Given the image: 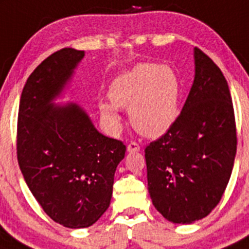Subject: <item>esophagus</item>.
I'll return each mask as SVG.
<instances>
[{
    "instance_id": "34e87169",
    "label": "esophagus",
    "mask_w": 249,
    "mask_h": 249,
    "mask_svg": "<svg viewBox=\"0 0 249 249\" xmlns=\"http://www.w3.org/2000/svg\"><path fill=\"white\" fill-rule=\"evenodd\" d=\"M140 150H141V146H140L139 143H136V142H131V143H128V146H127V151H128V152H139Z\"/></svg>"
}]
</instances>
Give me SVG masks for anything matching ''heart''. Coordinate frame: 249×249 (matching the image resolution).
<instances>
[{
  "label": "heart",
  "mask_w": 249,
  "mask_h": 249,
  "mask_svg": "<svg viewBox=\"0 0 249 249\" xmlns=\"http://www.w3.org/2000/svg\"><path fill=\"white\" fill-rule=\"evenodd\" d=\"M181 89L173 68L142 63L112 83L109 97L116 107L129 108V120L136 131L147 137H159L179 117ZM101 112L108 121L118 118L112 104H102Z\"/></svg>",
  "instance_id": "obj_1"
}]
</instances>
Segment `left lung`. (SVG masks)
<instances>
[{"label": "left lung", "mask_w": 249, "mask_h": 249, "mask_svg": "<svg viewBox=\"0 0 249 249\" xmlns=\"http://www.w3.org/2000/svg\"><path fill=\"white\" fill-rule=\"evenodd\" d=\"M194 83L181 113L145 150L152 204L178 224L203 219L218 205L237 152L228 83L200 49H194Z\"/></svg>", "instance_id": "left-lung-1"}]
</instances>
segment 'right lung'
Here are the masks:
<instances>
[{
  "instance_id": "add662e5",
  "label": "right lung",
  "mask_w": 249,
  "mask_h": 249,
  "mask_svg": "<svg viewBox=\"0 0 249 249\" xmlns=\"http://www.w3.org/2000/svg\"><path fill=\"white\" fill-rule=\"evenodd\" d=\"M84 52L61 49L40 64L22 89L18 160L37 203L71 229L94 224L108 209L126 146L97 131L76 103L55 104Z\"/></svg>"
}]
</instances>
